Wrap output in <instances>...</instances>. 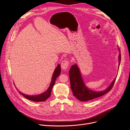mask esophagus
I'll return each mask as SVG.
<instances>
[{
  "label": "esophagus",
  "instance_id": "esophagus-1",
  "mask_svg": "<svg viewBox=\"0 0 130 130\" xmlns=\"http://www.w3.org/2000/svg\"><path fill=\"white\" fill-rule=\"evenodd\" d=\"M69 64V61L68 59H65V60L63 61L61 64V68L63 69L66 70L67 68H68Z\"/></svg>",
  "mask_w": 130,
  "mask_h": 130
}]
</instances>
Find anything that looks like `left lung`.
Segmentation results:
<instances>
[{"label":"left lung","instance_id":"8db88e82","mask_svg":"<svg viewBox=\"0 0 130 130\" xmlns=\"http://www.w3.org/2000/svg\"><path fill=\"white\" fill-rule=\"evenodd\" d=\"M119 66L121 60L120 54L119 56ZM69 75L70 82V87L72 91L73 95L78 100L82 102H87L93 100L94 99L101 97L109 92L113 87L116 78H115L111 84L107 89L103 91L98 92L91 90L86 87L82 79L79 68L76 64L71 66L69 71Z\"/></svg>","mask_w":130,"mask_h":130}]
</instances>
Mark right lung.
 <instances>
[{
    "label": "right lung",
    "instance_id": "add662e5",
    "mask_svg": "<svg viewBox=\"0 0 130 130\" xmlns=\"http://www.w3.org/2000/svg\"><path fill=\"white\" fill-rule=\"evenodd\" d=\"M60 73H61V66L60 65H58L54 71L52 80L48 89L44 93L37 95H28L26 94H24L21 93V92H19V93L22 95H23L24 97H25L26 99L34 102H44L51 96L52 90L53 86L55 85L56 80L58 77V76L60 74Z\"/></svg>",
    "mask_w": 130,
    "mask_h": 130
}]
</instances>
